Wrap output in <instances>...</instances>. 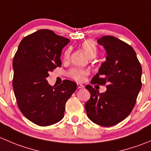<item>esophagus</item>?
Returning a JSON list of instances; mask_svg holds the SVG:
<instances>
[{
  "label": "esophagus",
  "mask_w": 151,
  "mask_h": 151,
  "mask_svg": "<svg viewBox=\"0 0 151 151\" xmlns=\"http://www.w3.org/2000/svg\"><path fill=\"white\" fill-rule=\"evenodd\" d=\"M77 88H84V85L80 84V83H77Z\"/></svg>",
  "instance_id": "1"
}]
</instances>
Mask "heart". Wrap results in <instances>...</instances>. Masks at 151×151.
Here are the masks:
<instances>
[{
    "label": "heart",
    "mask_w": 151,
    "mask_h": 151,
    "mask_svg": "<svg viewBox=\"0 0 151 151\" xmlns=\"http://www.w3.org/2000/svg\"><path fill=\"white\" fill-rule=\"evenodd\" d=\"M83 51L87 54V55L90 58H93L97 55L98 50L96 45L95 42L91 39L85 40L80 45ZM70 50H66L65 51L64 55H63V60L64 61H68L70 58ZM88 71L85 69H82V68H71L68 71V76L71 77L73 80L76 81H83L84 80L85 77L88 75Z\"/></svg>",
    "instance_id": "1"
}]
</instances>
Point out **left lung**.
<instances>
[{
    "label": "left lung",
    "mask_w": 151,
    "mask_h": 151,
    "mask_svg": "<svg viewBox=\"0 0 151 151\" xmlns=\"http://www.w3.org/2000/svg\"><path fill=\"white\" fill-rule=\"evenodd\" d=\"M97 42L106 50V57L91 83L108 85L104 93L86 85L91 98L85 108L91 121L109 127L123 121L133 109L142 87V66L134 50L126 42L112 36Z\"/></svg>",
    "instance_id": "left-lung-1"
}]
</instances>
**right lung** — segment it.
I'll return each mask as SVG.
<instances>
[{
  "instance_id": "right-lung-1",
  "label": "right lung",
  "mask_w": 151,
  "mask_h": 151,
  "mask_svg": "<svg viewBox=\"0 0 151 151\" xmlns=\"http://www.w3.org/2000/svg\"><path fill=\"white\" fill-rule=\"evenodd\" d=\"M68 42L52 30L41 29L22 39L14 57L12 84L18 107L39 126L59 122L67 100L77 89L70 80L52 87L46 80L50 71L61 66L62 49Z\"/></svg>"
}]
</instances>
